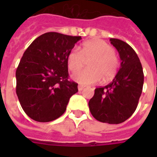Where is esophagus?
<instances>
[{
    "label": "esophagus",
    "instance_id": "esophagus-1",
    "mask_svg": "<svg viewBox=\"0 0 157 157\" xmlns=\"http://www.w3.org/2000/svg\"><path fill=\"white\" fill-rule=\"evenodd\" d=\"M78 90L82 91L83 89L85 88V86H78Z\"/></svg>",
    "mask_w": 157,
    "mask_h": 157
}]
</instances>
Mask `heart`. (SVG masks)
Instances as JSON below:
<instances>
[{
	"instance_id": "b5f03b06",
	"label": "heart",
	"mask_w": 157,
	"mask_h": 157,
	"mask_svg": "<svg viewBox=\"0 0 157 157\" xmlns=\"http://www.w3.org/2000/svg\"><path fill=\"white\" fill-rule=\"evenodd\" d=\"M89 62L90 69L78 72L75 79L83 85L98 82L103 78L109 82L116 75L119 68V59L109 44L101 39H94L84 42L80 51L72 49L67 55V62L69 70L73 73L82 68L85 62Z\"/></svg>"
}]
</instances>
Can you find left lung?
Listing matches in <instances>:
<instances>
[{
  "label": "left lung",
  "instance_id": "8db88e82",
  "mask_svg": "<svg viewBox=\"0 0 157 157\" xmlns=\"http://www.w3.org/2000/svg\"><path fill=\"white\" fill-rule=\"evenodd\" d=\"M121 59L119 71L109 84L95 89L89 108L96 120L119 124L132 116L142 92L144 74L138 55L125 41L110 38Z\"/></svg>",
  "mask_w": 157,
  "mask_h": 157
}]
</instances>
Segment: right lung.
I'll list each match as a JSON object with an SVG mask.
<instances>
[{
	"instance_id": "1",
	"label": "right lung",
	"mask_w": 157,
	"mask_h": 157,
	"mask_svg": "<svg viewBox=\"0 0 157 157\" xmlns=\"http://www.w3.org/2000/svg\"><path fill=\"white\" fill-rule=\"evenodd\" d=\"M80 36L48 32L25 51L16 69V94L23 111L41 123L64 113L78 84L68 79L67 58Z\"/></svg>"
}]
</instances>
